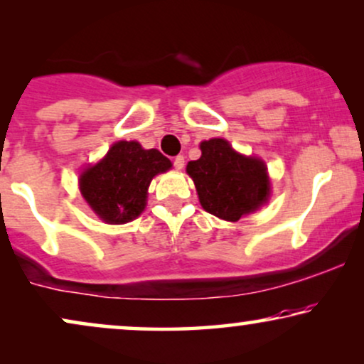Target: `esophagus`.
Instances as JSON below:
<instances>
[{
    "mask_svg": "<svg viewBox=\"0 0 364 364\" xmlns=\"http://www.w3.org/2000/svg\"><path fill=\"white\" fill-rule=\"evenodd\" d=\"M183 166H186V159H183V156L173 157V167H176L177 171H181V168H183Z\"/></svg>",
    "mask_w": 364,
    "mask_h": 364,
    "instance_id": "esophagus-1",
    "label": "esophagus"
}]
</instances>
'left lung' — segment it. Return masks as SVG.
<instances>
[{
    "label": "left lung",
    "instance_id": "8db88e82",
    "mask_svg": "<svg viewBox=\"0 0 364 364\" xmlns=\"http://www.w3.org/2000/svg\"><path fill=\"white\" fill-rule=\"evenodd\" d=\"M200 151V159L188 162L187 173L208 213L235 222L267 202L270 182L260 159L235 152L225 139L203 141Z\"/></svg>",
    "mask_w": 364,
    "mask_h": 364
}]
</instances>
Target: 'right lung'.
Listing matches in <instances>:
<instances>
[{"label":"right lung","mask_w":364,"mask_h":364,"mask_svg":"<svg viewBox=\"0 0 364 364\" xmlns=\"http://www.w3.org/2000/svg\"><path fill=\"white\" fill-rule=\"evenodd\" d=\"M171 167V161L157 149L146 151L141 144L121 141L101 162L81 173L79 187L104 222L126 223L142 213L152 177Z\"/></svg>","instance_id":"1"}]
</instances>
